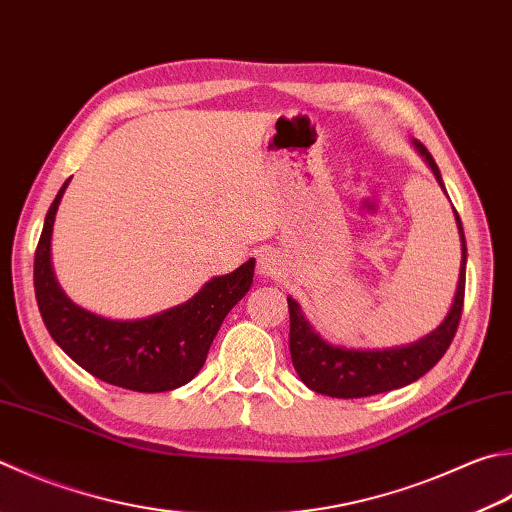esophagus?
I'll list each match as a JSON object with an SVG mask.
<instances>
[{"instance_id": "1", "label": "esophagus", "mask_w": 512, "mask_h": 512, "mask_svg": "<svg viewBox=\"0 0 512 512\" xmlns=\"http://www.w3.org/2000/svg\"><path fill=\"white\" fill-rule=\"evenodd\" d=\"M283 272V260L274 249H265V252L258 254V274L267 278H276Z\"/></svg>"}]
</instances>
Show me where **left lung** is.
Masks as SVG:
<instances>
[{"instance_id": "obj_1", "label": "left lung", "mask_w": 512, "mask_h": 512, "mask_svg": "<svg viewBox=\"0 0 512 512\" xmlns=\"http://www.w3.org/2000/svg\"><path fill=\"white\" fill-rule=\"evenodd\" d=\"M414 151L419 153L423 162L435 173L439 187H443L441 171L430 151L419 140H412ZM455 211V207H452ZM459 243H461V267L457 292L452 298V305L446 318L430 334L421 336L419 341L408 345L383 347V350H359V347H343L327 343L321 334L314 330V325L307 321L301 305L292 296H287L289 305V354H292L294 370L301 376L307 388L327 394L336 399H359L372 397V394L390 392L410 385L421 379L428 370L435 368L439 359L455 339L461 307H464V289H466V236L461 227L459 214L455 211Z\"/></svg>"}]
</instances>
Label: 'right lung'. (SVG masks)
Masks as SVG:
<instances>
[{"label": "right lung", "mask_w": 512, "mask_h": 512, "mask_svg": "<svg viewBox=\"0 0 512 512\" xmlns=\"http://www.w3.org/2000/svg\"><path fill=\"white\" fill-rule=\"evenodd\" d=\"M69 182L48 209L35 252V298L48 334L80 368L118 388L169 392L189 383L205 365L225 316L252 287L256 260L214 276L189 301L160 314L136 321L93 314L64 294L51 263L53 225Z\"/></svg>", "instance_id": "add662e5"}]
</instances>
